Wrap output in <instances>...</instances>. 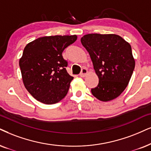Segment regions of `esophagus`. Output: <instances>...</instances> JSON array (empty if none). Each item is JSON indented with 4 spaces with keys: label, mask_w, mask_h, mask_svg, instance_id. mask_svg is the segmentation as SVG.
Listing matches in <instances>:
<instances>
[{
    "label": "esophagus",
    "mask_w": 151,
    "mask_h": 151,
    "mask_svg": "<svg viewBox=\"0 0 151 151\" xmlns=\"http://www.w3.org/2000/svg\"><path fill=\"white\" fill-rule=\"evenodd\" d=\"M88 73V70L86 69V68H83V69L81 70V73H80V77H85L86 76V74Z\"/></svg>",
    "instance_id": "34e87169"
}]
</instances>
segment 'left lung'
I'll use <instances>...</instances> for the list:
<instances>
[{"label":"left lung","mask_w":151,"mask_h":151,"mask_svg":"<svg viewBox=\"0 0 151 151\" xmlns=\"http://www.w3.org/2000/svg\"><path fill=\"white\" fill-rule=\"evenodd\" d=\"M81 42L99 78L98 86L91 89L93 96L102 102L118 98L126 88L134 69L130 45L116 34H87Z\"/></svg>","instance_id":"8db88e82"}]
</instances>
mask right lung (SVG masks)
I'll list each match as a JSON object with an SVG mask.
<instances>
[{"label": "right lung", "instance_id": "add662e5", "mask_svg": "<svg viewBox=\"0 0 151 151\" xmlns=\"http://www.w3.org/2000/svg\"><path fill=\"white\" fill-rule=\"evenodd\" d=\"M77 36H45L25 47L19 67L25 88L34 98L46 104L63 100L74 79L68 73L62 53Z\"/></svg>", "mask_w": 151, "mask_h": 151}]
</instances>
